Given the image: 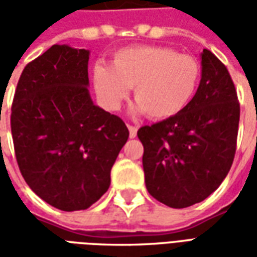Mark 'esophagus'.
I'll return each mask as SVG.
<instances>
[{
	"label": "esophagus",
	"mask_w": 257,
	"mask_h": 257,
	"mask_svg": "<svg viewBox=\"0 0 257 257\" xmlns=\"http://www.w3.org/2000/svg\"><path fill=\"white\" fill-rule=\"evenodd\" d=\"M128 129H129V138H136V135H138V128L134 126V125H128Z\"/></svg>",
	"instance_id": "34e87169"
}]
</instances>
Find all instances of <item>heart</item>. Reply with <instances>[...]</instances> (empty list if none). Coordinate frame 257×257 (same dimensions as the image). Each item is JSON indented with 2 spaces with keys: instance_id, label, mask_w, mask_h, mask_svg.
<instances>
[{
  "instance_id": "obj_1",
  "label": "heart",
  "mask_w": 257,
  "mask_h": 257,
  "mask_svg": "<svg viewBox=\"0 0 257 257\" xmlns=\"http://www.w3.org/2000/svg\"><path fill=\"white\" fill-rule=\"evenodd\" d=\"M201 79V64L172 48L138 45L112 55L111 67L97 63L93 88L101 104L115 111L134 88L135 112L154 121L176 117L193 100Z\"/></svg>"
}]
</instances>
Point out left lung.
<instances>
[{
    "instance_id": "1",
    "label": "left lung",
    "mask_w": 257,
    "mask_h": 257,
    "mask_svg": "<svg viewBox=\"0 0 257 257\" xmlns=\"http://www.w3.org/2000/svg\"><path fill=\"white\" fill-rule=\"evenodd\" d=\"M202 74L193 100L176 117L138 131L146 187L171 208H187L213 193L234 161L239 103L226 66L201 53Z\"/></svg>"
}]
</instances>
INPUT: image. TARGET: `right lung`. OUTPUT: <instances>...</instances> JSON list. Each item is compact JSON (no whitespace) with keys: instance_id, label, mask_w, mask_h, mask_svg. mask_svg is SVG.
<instances>
[{"instance_id":"1","label":"right lung","mask_w":257,"mask_h":257,"mask_svg":"<svg viewBox=\"0 0 257 257\" xmlns=\"http://www.w3.org/2000/svg\"><path fill=\"white\" fill-rule=\"evenodd\" d=\"M89 51L52 45L27 64L12 103L11 129L22 176L45 202L66 212L95 204L129 131L93 104Z\"/></svg>"}]
</instances>
